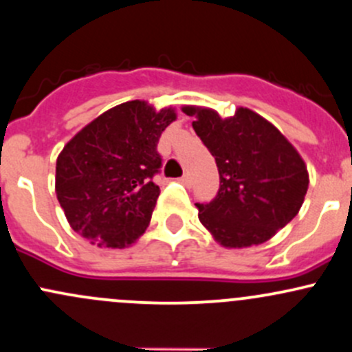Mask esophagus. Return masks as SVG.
Masks as SVG:
<instances>
[{
	"mask_svg": "<svg viewBox=\"0 0 352 352\" xmlns=\"http://www.w3.org/2000/svg\"><path fill=\"white\" fill-rule=\"evenodd\" d=\"M180 182H182L184 186H190V175H188V173H184L182 179H180Z\"/></svg>",
	"mask_w": 352,
	"mask_h": 352,
	"instance_id": "1",
	"label": "esophagus"
}]
</instances>
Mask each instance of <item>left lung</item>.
<instances>
[{
  "label": "left lung",
  "mask_w": 352,
  "mask_h": 352,
  "mask_svg": "<svg viewBox=\"0 0 352 352\" xmlns=\"http://www.w3.org/2000/svg\"><path fill=\"white\" fill-rule=\"evenodd\" d=\"M195 133L216 158L219 190L195 204L199 221L226 248L268 241L298 214L309 172L294 145L254 111L221 118L214 109L184 106Z\"/></svg>",
  "instance_id": "1"
}]
</instances>
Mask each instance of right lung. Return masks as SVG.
I'll list each match as a JSON object with an SVG mask.
<instances>
[{"label":"right lung","mask_w":352,"mask_h":352,"mask_svg":"<svg viewBox=\"0 0 352 352\" xmlns=\"http://www.w3.org/2000/svg\"><path fill=\"white\" fill-rule=\"evenodd\" d=\"M177 114L145 101L114 106L64 146L55 166V192L70 228L92 244L126 248L145 232L160 187L157 151Z\"/></svg>","instance_id":"right-lung-1"}]
</instances>
